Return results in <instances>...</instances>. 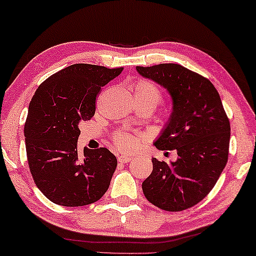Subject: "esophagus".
<instances>
[{
	"label": "esophagus",
	"mask_w": 256,
	"mask_h": 256,
	"mask_svg": "<svg viewBox=\"0 0 256 256\" xmlns=\"http://www.w3.org/2000/svg\"><path fill=\"white\" fill-rule=\"evenodd\" d=\"M132 160L131 156H126V155H120L117 157V160L120 162V163H128L130 160Z\"/></svg>",
	"instance_id": "esophagus-1"
}]
</instances>
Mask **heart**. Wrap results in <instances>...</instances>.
I'll use <instances>...</instances> for the list:
<instances>
[{
	"label": "heart",
	"instance_id": "b5f03b06",
	"mask_svg": "<svg viewBox=\"0 0 256 256\" xmlns=\"http://www.w3.org/2000/svg\"><path fill=\"white\" fill-rule=\"evenodd\" d=\"M133 94L134 99H140L152 104L155 109L162 100V91L157 85L147 78H138L133 83ZM112 142L117 148L122 150H133L136 149L142 141L144 136L142 134H131L128 132H116L112 138Z\"/></svg>",
	"mask_w": 256,
	"mask_h": 256
}]
</instances>
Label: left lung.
<instances>
[{"label": "left lung", "instance_id": "left-lung-1", "mask_svg": "<svg viewBox=\"0 0 256 256\" xmlns=\"http://www.w3.org/2000/svg\"><path fill=\"white\" fill-rule=\"evenodd\" d=\"M136 70L172 96L171 118L155 146L176 149L179 156L171 164L152 158L142 192L160 210L190 208L208 196L228 162L230 122L220 94L208 78L179 64L138 66Z\"/></svg>", "mask_w": 256, "mask_h": 256}]
</instances>
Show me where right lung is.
<instances>
[{
    "mask_svg": "<svg viewBox=\"0 0 256 256\" xmlns=\"http://www.w3.org/2000/svg\"><path fill=\"white\" fill-rule=\"evenodd\" d=\"M123 67L75 64L40 85L28 108L25 142L35 184L54 204L75 208L99 200L117 166L107 148L77 152L78 124L90 120L102 86Z\"/></svg>",
    "mask_w": 256,
    "mask_h": 256,
    "instance_id": "add662e5",
    "label": "right lung"
}]
</instances>
